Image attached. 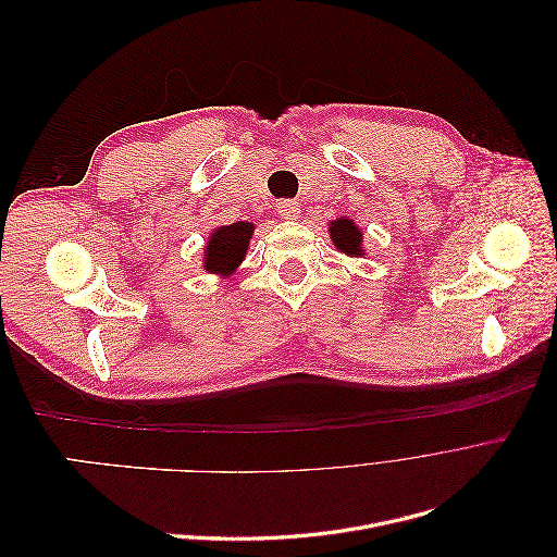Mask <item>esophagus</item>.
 Returning a JSON list of instances; mask_svg holds the SVG:
<instances>
[{
  "instance_id": "1",
  "label": "esophagus",
  "mask_w": 557,
  "mask_h": 557,
  "mask_svg": "<svg viewBox=\"0 0 557 557\" xmlns=\"http://www.w3.org/2000/svg\"><path fill=\"white\" fill-rule=\"evenodd\" d=\"M278 215L285 218V221H295L299 215V201L295 199H281L278 201Z\"/></svg>"
}]
</instances>
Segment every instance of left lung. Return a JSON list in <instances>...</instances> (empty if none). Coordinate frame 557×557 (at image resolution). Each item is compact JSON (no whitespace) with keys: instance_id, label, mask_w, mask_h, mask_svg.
Here are the masks:
<instances>
[{"instance_id":"obj_1","label":"left lung","mask_w":557,"mask_h":557,"mask_svg":"<svg viewBox=\"0 0 557 557\" xmlns=\"http://www.w3.org/2000/svg\"><path fill=\"white\" fill-rule=\"evenodd\" d=\"M330 239L332 244L339 248L342 252L350 258H362L364 250H362V232L360 227L348 221V218H339V221H332L330 223Z\"/></svg>"}]
</instances>
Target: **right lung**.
<instances>
[{
  "instance_id": "obj_1",
  "label": "right lung",
  "mask_w": 557,
  "mask_h": 557,
  "mask_svg": "<svg viewBox=\"0 0 557 557\" xmlns=\"http://www.w3.org/2000/svg\"><path fill=\"white\" fill-rule=\"evenodd\" d=\"M252 230H256V225L246 223V221L215 227L213 234L209 237L207 248H205V252H207L205 269H207V272L209 274H221V276H230L232 272H237V267L246 258Z\"/></svg>"
}]
</instances>
